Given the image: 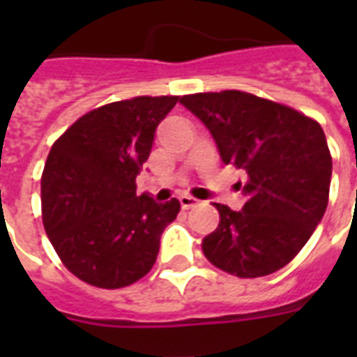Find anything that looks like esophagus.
I'll return each instance as SVG.
<instances>
[{
    "label": "esophagus",
    "mask_w": 357,
    "mask_h": 357,
    "mask_svg": "<svg viewBox=\"0 0 357 357\" xmlns=\"http://www.w3.org/2000/svg\"><path fill=\"white\" fill-rule=\"evenodd\" d=\"M179 204H181V207H183V209H189V207H195L196 204H198V200L189 195H181L179 196Z\"/></svg>",
    "instance_id": "1"
}]
</instances>
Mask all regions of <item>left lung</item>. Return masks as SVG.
<instances>
[{
  "instance_id": "obj_1",
  "label": "left lung",
  "mask_w": 357,
  "mask_h": 357,
  "mask_svg": "<svg viewBox=\"0 0 357 357\" xmlns=\"http://www.w3.org/2000/svg\"><path fill=\"white\" fill-rule=\"evenodd\" d=\"M179 102L206 123L224 165L246 174L241 211L215 204L220 222L202 243L207 259L238 278L280 271L324 217L332 155L324 131L298 111L241 91Z\"/></svg>"
}]
</instances>
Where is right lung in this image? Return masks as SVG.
Here are the masks:
<instances>
[{"label":"right lung","mask_w":357,"mask_h":357,"mask_svg":"<svg viewBox=\"0 0 357 357\" xmlns=\"http://www.w3.org/2000/svg\"><path fill=\"white\" fill-rule=\"evenodd\" d=\"M178 96H139L81 116L55 140L42 174V220L64 266L102 289L151 271L179 202L137 196L155 129Z\"/></svg>","instance_id":"1"}]
</instances>
